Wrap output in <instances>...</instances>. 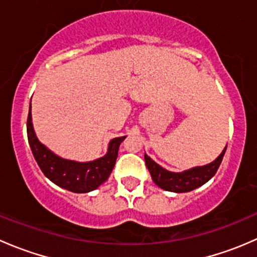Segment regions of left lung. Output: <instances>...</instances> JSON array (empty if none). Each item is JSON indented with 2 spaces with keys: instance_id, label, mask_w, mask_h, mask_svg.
I'll return each instance as SVG.
<instances>
[{
  "instance_id": "obj_1",
  "label": "left lung",
  "mask_w": 257,
  "mask_h": 257,
  "mask_svg": "<svg viewBox=\"0 0 257 257\" xmlns=\"http://www.w3.org/2000/svg\"><path fill=\"white\" fill-rule=\"evenodd\" d=\"M225 152H226V147L224 148L221 154L210 164L191 168V169L185 170L183 173H173L164 169L147 154H144V159L153 181L159 188L167 191H173V193H188V191L204 185L206 181H209L214 177L215 173L219 169L220 164H221Z\"/></svg>"
}]
</instances>
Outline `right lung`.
<instances>
[{
  "label": "right lung",
  "instance_id": "add662e5",
  "mask_svg": "<svg viewBox=\"0 0 257 257\" xmlns=\"http://www.w3.org/2000/svg\"><path fill=\"white\" fill-rule=\"evenodd\" d=\"M27 137L33 157L43 174L52 183L72 193H89L102 185L109 178L118 157L119 145L125 139V137L112 139L108 145L107 154L93 162L80 163L63 159L51 152L36 137L31 114V103L27 118Z\"/></svg>",
  "mask_w": 257,
  "mask_h": 257
}]
</instances>
